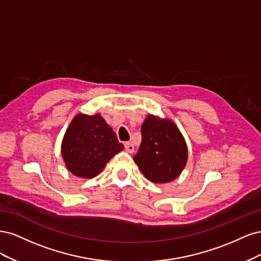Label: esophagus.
Wrapping results in <instances>:
<instances>
[{
  "mask_svg": "<svg viewBox=\"0 0 261 261\" xmlns=\"http://www.w3.org/2000/svg\"><path fill=\"white\" fill-rule=\"evenodd\" d=\"M125 150H126V152H128V153H132L133 151H134V146H133V144L132 143H129V141H127V143H125Z\"/></svg>",
  "mask_w": 261,
  "mask_h": 261,
  "instance_id": "esophagus-1",
  "label": "esophagus"
}]
</instances>
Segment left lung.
Listing matches in <instances>:
<instances>
[{"mask_svg": "<svg viewBox=\"0 0 261 261\" xmlns=\"http://www.w3.org/2000/svg\"><path fill=\"white\" fill-rule=\"evenodd\" d=\"M141 144L134 161L144 176L155 184L179 176L188 159L184 136L167 117L149 114L141 126Z\"/></svg>", "mask_w": 261, "mask_h": 261, "instance_id": "left-lung-1", "label": "left lung"}]
</instances>
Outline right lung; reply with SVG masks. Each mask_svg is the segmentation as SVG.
Returning a JSON list of instances; mask_svg holds the SVG:
<instances>
[{
  "mask_svg": "<svg viewBox=\"0 0 261 261\" xmlns=\"http://www.w3.org/2000/svg\"><path fill=\"white\" fill-rule=\"evenodd\" d=\"M115 133L100 114H77L66 129L61 153L66 169L81 178H93L122 151Z\"/></svg>",
  "mask_w": 261,
  "mask_h": 261,
  "instance_id": "obj_1",
  "label": "right lung"
}]
</instances>
